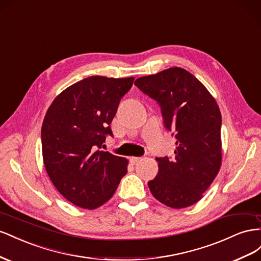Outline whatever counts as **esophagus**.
Segmentation results:
<instances>
[{
  "instance_id": "esophagus-1",
  "label": "esophagus",
  "mask_w": 261,
  "mask_h": 261,
  "mask_svg": "<svg viewBox=\"0 0 261 261\" xmlns=\"http://www.w3.org/2000/svg\"><path fill=\"white\" fill-rule=\"evenodd\" d=\"M141 160H142V158H137V156H131V158H130L131 163H137V162H139Z\"/></svg>"
}]
</instances>
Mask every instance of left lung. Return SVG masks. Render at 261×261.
Wrapping results in <instances>:
<instances>
[{
    "instance_id": "left-lung-1",
    "label": "left lung",
    "mask_w": 261,
    "mask_h": 261,
    "mask_svg": "<svg viewBox=\"0 0 261 261\" xmlns=\"http://www.w3.org/2000/svg\"><path fill=\"white\" fill-rule=\"evenodd\" d=\"M159 102L164 125L176 139L175 158H158L159 173L148 181L152 195L174 209L197 203L222 163L221 111L205 86L185 69L169 68L136 80Z\"/></svg>"
}]
</instances>
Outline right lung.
Returning a JSON list of instances; mask_svg holds the SVG:
<instances>
[{"mask_svg": "<svg viewBox=\"0 0 261 261\" xmlns=\"http://www.w3.org/2000/svg\"><path fill=\"white\" fill-rule=\"evenodd\" d=\"M135 77L89 76L59 94L41 126L42 158L57 190L71 203L94 210L114 196L128 160L99 151L119 102Z\"/></svg>", "mask_w": 261, "mask_h": 261, "instance_id": "obj_1", "label": "right lung"}]
</instances>
